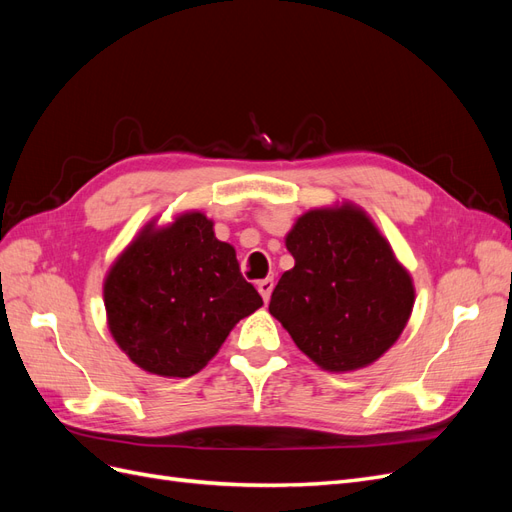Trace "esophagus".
Here are the masks:
<instances>
[{"label": "esophagus", "mask_w": 512, "mask_h": 512, "mask_svg": "<svg viewBox=\"0 0 512 512\" xmlns=\"http://www.w3.org/2000/svg\"><path fill=\"white\" fill-rule=\"evenodd\" d=\"M256 288L260 292V297L265 299V303H267L271 299V292H273V277H265V280H260L256 284Z\"/></svg>", "instance_id": "esophagus-1"}]
</instances>
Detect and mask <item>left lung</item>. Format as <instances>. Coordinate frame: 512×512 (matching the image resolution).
<instances>
[{
  "mask_svg": "<svg viewBox=\"0 0 512 512\" xmlns=\"http://www.w3.org/2000/svg\"><path fill=\"white\" fill-rule=\"evenodd\" d=\"M294 267L277 282L269 312L322 369H359L389 350L414 305L408 271L350 205L307 211L288 232Z\"/></svg>",
  "mask_w": 512,
  "mask_h": 512,
  "instance_id": "left-lung-1",
  "label": "left lung"
}]
</instances>
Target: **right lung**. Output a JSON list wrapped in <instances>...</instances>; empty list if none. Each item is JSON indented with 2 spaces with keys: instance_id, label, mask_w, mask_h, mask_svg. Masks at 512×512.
<instances>
[{
  "instance_id": "right-lung-1",
  "label": "right lung",
  "mask_w": 512,
  "mask_h": 512,
  "mask_svg": "<svg viewBox=\"0 0 512 512\" xmlns=\"http://www.w3.org/2000/svg\"><path fill=\"white\" fill-rule=\"evenodd\" d=\"M108 329L145 371L198 374L235 324L262 305L232 245L213 235L203 213L168 228H145L104 282Z\"/></svg>"
}]
</instances>
